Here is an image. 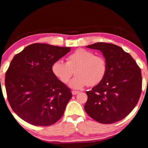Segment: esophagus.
Returning <instances> with one entry per match:
<instances>
[{
	"instance_id": "34e87169",
	"label": "esophagus",
	"mask_w": 148,
	"mask_h": 148,
	"mask_svg": "<svg viewBox=\"0 0 148 148\" xmlns=\"http://www.w3.org/2000/svg\"><path fill=\"white\" fill-rule=\"evenodd\" d=\"M72 95H76V94L79 93V92H78V91H74V90H73V91H72Z\"/></svg>"
}]
</instances>
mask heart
Masks as SVG:
<instances>
[{
	"label": "heart",
	"mask_w": 148,
	"mask_h": 148,
	"mask_svg": "<svg viewBox=\"0 0 148 148\" xmlns=\"http://www.w3.org/2000/svg\"><path fill=\"white\" fill-rule=\"evenodd\" d=\"M53 74L63 83H67L75 71L77 76L70 83V86L80 89L88 85L95 86L104 78L108 64L102 56L84 48H78L67 56L66 63L58 60L51 67Z\"/></svg>",
	"instance_id": "1"
}]
</instances>
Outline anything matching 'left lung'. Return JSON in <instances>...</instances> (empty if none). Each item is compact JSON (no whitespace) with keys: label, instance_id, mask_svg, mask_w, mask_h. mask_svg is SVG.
Masks as SVG:
<instances>
[{"label":"left lung","instance_id":"left-lung-1","mask_svg":"<svg viewBox=\"0 0 148 148\" xmlns=\"http://www.w3.org/2000/svg\"><path fill=\"white\" fill-rule=\"evenodd\" d=\"M102 53L108 70L102 81L86 92V112L103 124L121 120L132 111L142 92V74L128 53L113 44L97 42L86 46Z\"/></svg>","mask_w":148,"mask_h":148}]
</instances>
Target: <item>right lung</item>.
Listing matches in <instances>:
<instances>
[{"label": "right lung", "mask_w": 148, "mask_h": 148, "mask_svg": "<svg viewBox=\"0 0 148 148\" xmlns=\"http://www.w3.org/2000/svg\"><path fill=\"white\" fill-rule=\"evenodd\" d=\"M70 50L34 43L12 58L5 72L6 93L12 109L24 121L47 127L62 118L72 93L53 74L51 67Z\"/></svg>", "instance_id": "1"}]
</instances>
